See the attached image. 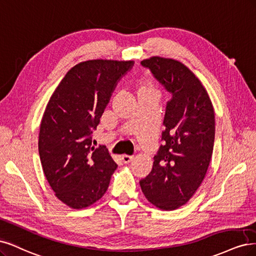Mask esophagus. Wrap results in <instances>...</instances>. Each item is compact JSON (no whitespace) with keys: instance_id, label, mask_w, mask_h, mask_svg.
Wrapping results in <instances>:
<instances>
[{"instance_id":"obj_1","label":"esophagus","mask_w":256,"mask_h":256,"mask_svg":"<svg viewBox=\"0 0 256 256\" xmlns=\"http://www.w3.org/2000/svg\"><path fill=\"white\" fill-rule=\"evenodd\" d=\"M121 160H122V162H124V164H128V162H130L132 160H134V156H128V155H122L121 156Z\"/></svg>"}]
</instances>
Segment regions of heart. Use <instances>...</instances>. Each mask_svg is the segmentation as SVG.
<instances>
[{
  "instance_id": "heart-1",
  "label": "heart",
  "mask_w": 256,
  "mask_h": 256,
  "mask_svg": "<svg viewBox=\"0 0 256 256\" xmlns=\"http://www.w3.org/2000/svg\"><path fill=\"white\" fill-rule=\"evenodd\" d=\"M139 92H155L154 86L151 80H142L139 86Z\"/></svg>"
}]
</instances>
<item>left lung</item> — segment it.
Returning a JSON list of instances; mask_svg holds the SVG:
<instances>
[{"label": "left lung", "instance_id": "8db88e82", "mask_svg": "<svg viewBox=\"0 0 256 256\" xmlns=\"http://www.w3.org/2000/svg\"><path fill=\"white\" fill-rule=\"evenodd\" d=\"M172 94L164 130L149 176L139 184L146 200L162 210L186 204L208 172L215 140V110L202 82L176 60L152 56L142 62Z\"/></svg>", "mask_w": 256, "mask_h": 256}]
</instances>
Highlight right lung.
<instances>
[{
  "label": "right lung",
  "mask_w": 256,
  "mask_h": 256,
  "mask_svg": "<svg viewBox=\"0 0 256 256\" xmlns=\"http://www.w3.org/2000/svg\"><path fill=\"white\" fill-rule=\"evenodd\" d=\"M132 60H92L72 67L48 100L40 123L38 150L55 196L69 208L92 205L106 192L117 164L92 134L117 80Z\"/></svg>",
  "instance_id": "right-lung-1"
}]
</instances>
